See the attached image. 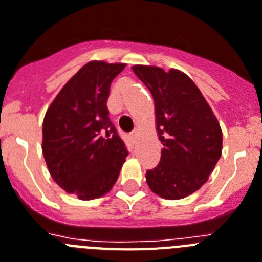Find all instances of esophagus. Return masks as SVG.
<instances>
[{"instance_id":"1","label":"esophagus","mask_w":262,"mask_h":262,"mask_svg":"<svg viewBox=\"0 0 262 262\" xmlns=\"http://www.w3.org/2000/svg\"><path fill=\"white\" fill-rule=\"evenodd\" d=\"M137 138H138L137 132H135V133H132V135H129V141H130L133 145H135L136 142H137Z\"/></svg>"}]
</instances>
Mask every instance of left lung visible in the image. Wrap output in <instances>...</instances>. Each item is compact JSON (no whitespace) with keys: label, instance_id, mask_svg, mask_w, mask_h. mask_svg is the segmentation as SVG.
Here are the masks:
<instances>
[{"label":"left lung","instance_id":"8db88e82","mask_svg":"<svg viewBox=\"0 0 262 262\" xmlns=\"http://www.w3.org/2000/svg\"><path fill=\"white\" fill-rule=\"evenodd\" d=\"M136 76L155 100L161 160L146 172L153 193L180 200L199 190L209 179L223 151V132L202 93L185 73L135 65Z\"/></svg>","mask_w":262,"mask_h":262}]
</instances>
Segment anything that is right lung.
<instances>
[{"label":"right lung","instance_id":"right-lung-1","mask_svg":"<svg viewBox=\"0 0 262 262\" xmlns=\"http://www.w3.org/2000/svg\"><path fill=\"white\" fill-rule=\"evenodd\" d=\"M125 67L90 61L63 85L46 111L42 155L49 173L65 192L80 200L106 194L127 156L106 106L112 81Z\"/></svg>","mask_w":262,"mask_h":262}]
</instances>
